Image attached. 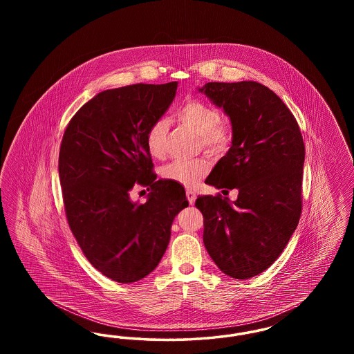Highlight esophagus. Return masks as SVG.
<instances>
[{"label":"esophagus","instance_id":"34e87169","mask_svg":"<svg viewBox=\"0 0 354 354\" xmlns=\"http://www.w3.org/2000/svg\"><path fill=\"white\" fill-rule=\"evenodd\" d=\"M185 195H187V199H188V203L192 205L195 201H196V192L194 191V189H187L185 191Z\"/></svg>","mask_w":354,"mask_h":354}]
</instances>
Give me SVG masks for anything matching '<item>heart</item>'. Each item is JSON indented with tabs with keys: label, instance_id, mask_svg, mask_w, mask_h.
I'll use <instances>...</instances> for the list:
<instances>
[{
	"label": "heart",
	"instance_id": "obj_1",
	"mask_svg": "<svg viewBox=\"0 0 354 354\" xmlns=\"http://www.w3.org/2000/svg\"><path fill=\"white\" fill-rule=\"evenodd\" d=\"M176 119L199 135L201 145L205 151L221 152L227 150L232 139V129L227 120L220 119L219 111L201 100L185 102L176 111ZM167 122L158 119L146 131V146L153 158L165 153ZM209 165L204 159L174 160L165 166L160 174L163 179L179 185H194L208 172Z\"/></svg>",
	"mask_w": 354,
	"mask_h": 354
}]
</instances>
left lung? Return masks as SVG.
I'll return each instance as SVG.
<instances>
[{"label":"left lung","mask_w":354,"mask_h":354,"mask_svg":"<svg viewBox=\"0 0 354 354\" xmlns=\"http://www.w3.org/2000/svg\"><path fill=\"white\" fill-rule=\"evenodd\" d=\"M223 107L232 146L205 179L228 198L199 196L203 241L219 270L239 280L270 268L295 232L303 207L305 146L297 120L270 88L253 81L199 88Z\"/></svg>","instance_id":"obj_1"}]
</instances>
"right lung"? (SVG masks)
Returning <instances> with one entry per match:
<instances>
[{"instance_id":"right-lung-1","label":"right lung","mask_w":354,"mask_h":354,"mask_svg":"<svg viewBox=\"0 0 354 354\" xmlns=\"http://www.w3.org/2000/svg\"><path fill=\"white\" fill-rule=\"evenodd\" d=\"M178 82L104 90L68 122L59 182L68 227L86 259L106 277L135 283L156 268L175 216L188 207L183 185L156 180L146 131L174 101ZM152 192L133 203L134 183Z\"/></svg>"}]
</instances>
